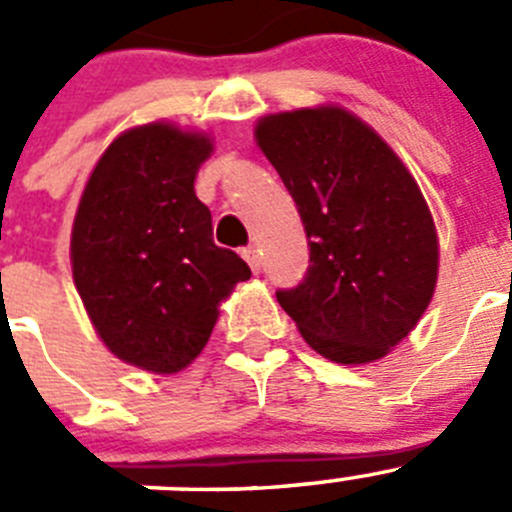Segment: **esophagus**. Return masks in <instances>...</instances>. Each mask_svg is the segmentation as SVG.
Segmentation results:
<instances>
[{
    "instance_id": "34e87169",
    "label": "esophagus",
    "mask_w": 512,
    "mask_h": 512,
    "mask_svg": "<svg viewBox=\"0 0 512 512\" xmlns=\"http://www.w3.org/2000/svg\"><path fill=\"white\" fill-rule=\"evenodd\" d=\"M242 257H245L252 272H260V265H262L260 250H255V247H245V250H242Z\"/></svg>"
}]
</instances>
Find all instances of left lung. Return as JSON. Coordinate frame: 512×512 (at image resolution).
<instances>
[{
	"label": "left lung",
	"mask_w": 512,
	"mask_h": 512,
	"mask_svg": "<svg viewBox=\"0 0 512 512\" xmlns=\"http://www.w3.org/2000/svg\"><path fill=\"white\" fill-rule=\"evenodd\" d=\"M255 141L290 191L308 275L278 303L315 353L371 364L414 331L434 295L437 227L394 148L341 105L270 113Z\"/></svg>",
	"instance_id": "obj_1"
}]
</instances>
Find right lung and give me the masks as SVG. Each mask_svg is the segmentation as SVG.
Segmentation results:
<instances>
[{
  "label": "right lung",
  "mask_w": 512,
  "mask_h": 512,
  "mask_svg": "<svg viewBox=\"0 0 512 512\" xmlns=\"http://www.w3.org/2000/svg\"><path fill=\"white\" fill-rule=\"evenodd\" d=\"M207 133L156 121L123 131L95 164L70 234L73 280L105 348L151 374L186 369L250 267L212 240L194 179Z\"/></svg>",
  "instance_id": "obj_1"
}]
</instances>
